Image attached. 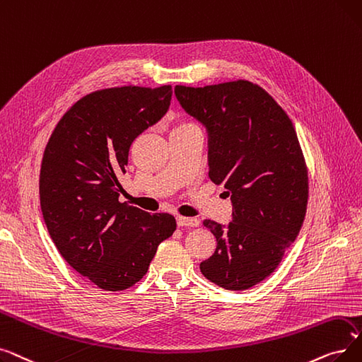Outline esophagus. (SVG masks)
Segmentation results:
<instances>
[{
  "label": "esophagus",
  "instance_id": "esophagus-1",
  "mask_svg": "<svg viewBox=\"0 0 362 362\" xmlns=\"http://www.w3.org/2000/svg\"><path fill=\"white\" fill-rule=\"evenodd\" d=\"M177 222L180 227H199L200 221L197 218H188V216H177Z\"/></svg>",
  "mask_w": 362,
  "mask_h": 362
}]
</instances>
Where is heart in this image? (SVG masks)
Instances as JSON below:
<instances>
[{
  "label": "heart",
  "instance_id": "heart-1",
  "mask_svg": "<svg viewBox=\"0 0 362 362\" xmlns=\"http://www.w3.org/2000/svg\"><path fill=\"white\" fill-rule=\"evenodd\" d=\"M185 129H199V127H197V124L194 122V120H192V119L178 117L175 120V127H174V131H172V132L185 131Z\"/></svg>",
  "mask_w": 362,
  "mask_h": 362
}]
</instances>
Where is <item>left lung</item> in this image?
<instances>
[{
    "label": "left lung",
    "instance_id": "8db88e82",
    "mask_svg": "<svg viewBox=\"0 0 362 362\" xmlns=\"http://www.w3.org/2000/svg\"><path fill=\"white\" fill-rule=\"evenodd\" d=\"M175 95L208 128L209 178L223 184L234 206L228 227L203 221L216 249L200 271L222 288H250L280 265L305 219L308 168L293 122L246 79L177 85Z\"/></svg>",
    "mask_w": 362,
    "mask_h": 362
}]
</instances>
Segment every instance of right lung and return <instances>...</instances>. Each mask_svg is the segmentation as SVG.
<instances>
[{
    "label": "right lung",
    "mask_w": 362,
    "mask_h": 362,
    "mask_svg": "<svg viewBox=\"0 0 362 362\" xmlns=\"http://www.w3.org/2000/svg\"><path fill=\"white\" fill-rule=\"evenodd\" d=\"M170 97V85L93 91L62 116L45 146L40 200L47 230L66 262L101 290L139 283L177 228L169 214L119 202L129 147L166 113Z\"/></svg>",
    "instance_id": "1"
}]
</instances>
